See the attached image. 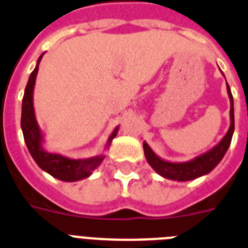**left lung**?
Instances as JSON below:
<instances>
[{"label":"left lung","mask_w":248,"mask_h":248,"mask_svg":"<svg viewBox=\"0 0 248 248\" xmlns=\"http://www.w3.org/2000/svg\"><path fill=\"white\" fill-rule=\"evenodd\" d=\"M226 86H227V93L228 97H230V103H231V107H230V128H228L227 133L223 136V139L215 147H212L204 154L200 155V156L195 157L192 160L186 161V162H171V161H166L161 158L160 156H157L152 151V148L148 146L147 142H143V151H145L146 160H147L148 165L158 175L165 178H169V180L178 181V182L191 181L210 173L221 162V160L227 152L228 147L231 145V140L234 131L233 97H232L231 88H230L227 82H226Z\"/></svg>","instance_id":"1"}]
</instances>
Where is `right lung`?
Here are the masks:
<instances>
[{"label": "right lung", "mask_w": 248, "mask_h": 248, "mask_svg": "<svg viewBox=\"0 0 248 248\" xmlns=\"http://www.w3.org/2000/svg\"><path fill=\"white\" fill-rule=\"evenodd\" d=\"M44 55L45 52L38 57L36 67L30 75L29 82L25 88L22 112H21V128H22L23 139H25L26 146L29 148L32 158L41 170H44L45 172L49 173L55 178L64 181V182H75V181L83 180V178L90 177L92 172L102 163V161L105 160V154H100L97 156L90 157V158H70V157L45 150L44 132L38 124L33 107V90L34 85H36V77H37L38 66H40V62ZM118 128L120 126L116 127L109 135L106 146H105V151L108 150V147L111 146L112 140L117 135Z\"/></svg>", "instance_id": "obj_1"}]
</instances>
